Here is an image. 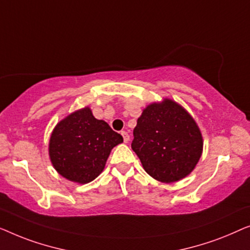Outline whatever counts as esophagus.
Returning <instances> with one entry per match:
<instances>
[{
    "instance_id": "obj_1",
    "label": "esophagus",
    "mask_w": 250,
    "mask_h": 250,
    "mask_svg": "<svg viewBox=\"0 0 250 250\" xmlns=\"http://www.w3.org/2000/svg\"><path fill=\"white\" fill-rule=\"evenodd\" d=\"M121 135H122V137H124V142H125V143H128V142H129V139H130L129 133H128V132H125V131H122V132H121Z\"/></svg>"
}]
</instances>
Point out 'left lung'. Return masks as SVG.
I'll list each match as a JSON object with an SVG mask.
<instances>
[{
	"mask_svg": "<svg viewBox=\"0 0 250 250\" xmlns=\"http://www.w3.org/2000/svg\"><path fill=\"white\" fill-rule=\"evenodd\" d=\"M131 148L150 177L171 184L194 170L202 156L203 137L191 115L165 98L143 111L133 129Z\"/></svg>",
	"mask_w": 250,
	"mask_h": 250,
	"instance_id": "obj_1",
	"label": "left lung"
}]
</instances>
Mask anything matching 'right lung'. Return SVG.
Returning <instances> with one entry per match:
<instances>
[{"mask_svg":"<svg viewBox=\"0 0 250 250\" xmlns=\"http://www.w3.org/2000/svg\"><path fill=\"white\" fill-rule=\"evenodd\" d=\"M124 142L103 120H97L89 107H83L55 125L48 153L52 164L62 177L85 185L104 170L111 150Z\"/></svg>","mask_w":250,"mask_h":250,"instance_id":"add662e5","label":"right lung"}]
</instances>
